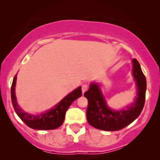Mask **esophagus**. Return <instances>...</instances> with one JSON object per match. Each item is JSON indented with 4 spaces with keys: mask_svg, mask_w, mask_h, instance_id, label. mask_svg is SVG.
<instances>
[{
    "mask_svg": "<svg viewBox=\"0 0 160 160\" xmlns=\"http://www.w3.org/2000/svg\"><path fill=\"white\" fill-rule=\"evenodd\" d=\"M88 89V85H86V84H82V93H84Z\"/></svg>",
    "mask_w": 160,
    "mask_h": 160,
    "instance_id": "obj_1",
    "label": "esophagus"
}]
</instances>
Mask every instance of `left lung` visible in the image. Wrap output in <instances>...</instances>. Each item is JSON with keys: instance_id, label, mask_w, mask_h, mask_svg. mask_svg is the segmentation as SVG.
<instances>
[{"instance_id": "8db88e82", "label": "left lung", "mask_w": 160, "mask_h": 160, "mask_svg": "<svg viewBox=\"0 0 160 160\" xmlns=\"http://www.w3.org/2000/svg\"><path fill=\"white\" fill-rule=\"evenodd\" d=\"M132 75L137 86V96L132 104L117 111L108 105L98 83L90 84L84 96L88 100L86 118L92 126L104 131H117L128 126L138 117L144 105L147 81L140 64L135 58L132 60Z\"/></svg>"}]
</instances>
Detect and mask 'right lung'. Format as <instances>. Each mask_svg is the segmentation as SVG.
I'll return each instance as SVG.
<instances>
[{
    "label": "right lung",
    "mask_w": 160,
    "mask_h": 160,
    "mask_svg": "<svg viewBox=\"0 0 160 160\" xmlns=\"http://www.w3.org/2000/svg\"><path fill=\"white\" fill-rule=\"evenodd\" d=\"M16 75L14 77L11 86V100L16 114L28 127L38 130H50L59 127L65 120V113L71 104L82 95L81 86L67 95L61 102H58L52 109L39 115H33L25 112L19 107L16 100L15 87Z\"/></svg>",
    "instance_id": "add662e5"
}]
</instances>
